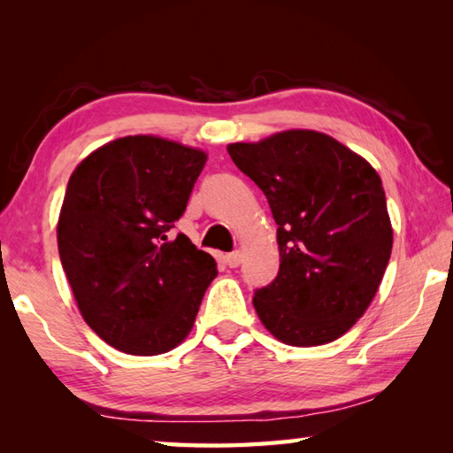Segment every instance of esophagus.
<instances>
[{
    "instance_id": "esophagus-1",
    "label": "esophagus",
    "mask_w": 453,
    "mask_h": 453,
    "mask_svg": "<svg viewBox=\"0 0 453 453\" xmlns=\"http://www.w3.org/2000/svg\"><path fill=\"white\" fill-rule=\"evenodd\" d=\"M224 262L229 267H237L242 264V251H232V254H226L224 256Z\"/></svg>"
}]
</instances>
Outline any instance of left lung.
Instances as JSON below:
<instances>
[{"mask_svg":"<svg viewBox=\"0 0 453 453\" xmlns=\"http://www.w3.org/2000/svg\"><path fill=\"white\" fill-rule=\"evenodd\" d=\"M278 224L280 272L254 291L262 324L288 346H321L364 316L389 254L392 224L373 167L310 129L227 145Z\"/></svg>","mask_w":453,"mask_h":453,"instance_id":"obj_1","label":"left lung"}]
</instances>
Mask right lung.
Wrapping results in <instances>:
<instances>
[{
	"label": "right lung",
	"instance_id": "1",
	"mask_svg": "<svg viewBox=\"0 0 453 453\" xmlns=\"http://www.w3.org/2000/svg\"><path fill=\"white\" fill-rule=\"evenodd\" d=\"M205 153L127 135L83 159L67 183L58 248L86 324L119 351L157 356L186 340L216 259L172 237Z\"/></svg>",
	"mask_w": 453,
	"mask_h": 453
}]
</instances>
